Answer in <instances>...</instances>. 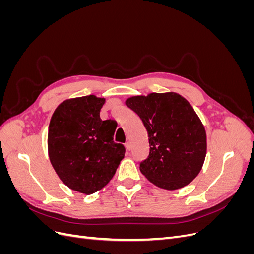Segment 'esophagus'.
I'll list each match as a JSON object with an SVG mask.
<instances>
[{
    "label": "esophagus",
    "mask_w": 254,
    "mask_h": 254,
    "mask_svg": "<svg viewBox=\"0 0 254 254\" xmlns=\"http://www.w3.org/2000/svg\"><path fill=\"white\" fill-rule=\"evenodd\" d=\"M125 147H126L127 150L131 149V144H130V142H126V143H125Z\"/></svg>",
    "instance_id": "1"
}]
</instances>
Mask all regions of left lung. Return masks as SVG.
<instances>
[{"label": "left lung", "instance_id": "1", "mask_svg": "<svg viewBox=\"0 0 254 254\" xmlns=\"http://www.w3.org/2000/svg\"><path fill=\"white\" fill-rule=\"evenodd\" d=\"M126 106L147 130L149 153L140 163L141 173L159 188L186 187L200 172L206 153L205 130L193 107L177 93L133 96Z\"/></svg>", "mask_w": 254, "mask_h": 254}]
</instances>
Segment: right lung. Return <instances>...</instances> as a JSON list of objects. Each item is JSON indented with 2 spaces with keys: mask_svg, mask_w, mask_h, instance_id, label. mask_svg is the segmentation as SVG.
<instances>
[{
  "mask_svg": "<svg viewBox=\"0 0 254 254\" xmlns=\"http://www.w3.org/2000/svg\"><path fill=\"white\" fill-rule=\"evenodd\" d=\"M104 98L88 95L61 103L51 119L49 156L59 178L70 189L93 194L114 176L125 147L113 141L117 125L99 117Z\"/></svg>",
  "mask_w": 254,
  "mask_h": 254,
  "instance_id": "right-lung-1",
  "label": "right lung"
}]
</instances>
